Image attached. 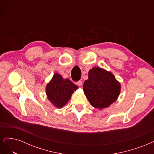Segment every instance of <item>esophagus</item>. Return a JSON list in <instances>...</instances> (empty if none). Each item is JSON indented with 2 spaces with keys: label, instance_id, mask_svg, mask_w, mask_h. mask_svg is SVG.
<instances>
[{
  "label": "esophagus",
  "instance_id": "obj_1",
  "mask_svg": "<svg viewBox=\"0 0 154 154\" xmlns=\"http://www.w3.org/2000/svg\"><path fill=\"white\" fill-rule=\"evenodd\" d=\"M76 84H77V85H78V86H82V81H81V80H80V81H78V82H76Z\"/></svg>",
  "mask_w": 154,
  "mask_h": 154
}]
</instances>
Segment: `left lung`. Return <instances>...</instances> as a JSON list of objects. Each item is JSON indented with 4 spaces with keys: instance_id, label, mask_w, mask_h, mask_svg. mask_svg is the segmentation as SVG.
Segmentation results:
<instances>
[{
    "instance_id": "1",
    "label": "left lung",
    "mask_w": 154,
    "mask_h": 154,
    "mask_svg": "<svg viewBox=\"0 0 154 154\" xmlns=\"http://www.w3.org/2000/svg\"><path fill=\"white\" fill-rule=\"evenodd\" d=\"M83 91L92 106L104 109L117 100L120 83L114 76L100 67H94L88 72V79L83 84Z\"/></svg>"
}]
</instances>
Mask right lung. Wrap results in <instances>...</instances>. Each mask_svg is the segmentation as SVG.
Here are the masks:
<instances>
[{"label": "right lung", "mask_w": 154, "mask_h": 154, "mask_svg": "<svg viewBox=\"0 0 154 154\" xmlns=\"http://www.w3.org/2000/svg\"><path fill=\"white\" fill-rule=\"evenodd\" d=\"M78 88V86L69 80H64L58 74H55L46 87V94L49 100L58 108L67 103L71 94Z\"/></svg>", "instance_id": "obj_1"}]
</instances>
